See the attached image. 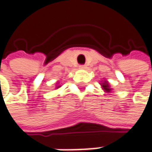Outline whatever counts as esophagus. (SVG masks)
<instances>
[{
	"label": "esophagus",
	"instance_id": "34e87169",
	"mask_svg": "<svg viewBox=\"0 0 152 152\" xmlns=\"http://www.w3.org/2000/svg\"><path fill=\"white\" fill-rule=\"evenodd\" d=\"M79 68L82 69H86V65H80Z\"/></svg>",
	"mask_w": 152,
	"mask_h": 152
}]
</instances>
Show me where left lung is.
<instances>
[{"label": "left lung", "instance_id": "left-lung-1", "mask_svg": "<svg viewBox=\"0 0 152 152\" xmlns=\"http://www.w3.org/2000/svg\"><path fill=\"white\" fill-rule=\"evenodd\" d=\"M102 87L105 89V91H111V89L109 88V85H108V83H107V82H106V81L104 83H103V84H102Z\"/></svg>", "mask_w": 152, "mask_h": 152}]
</instances>
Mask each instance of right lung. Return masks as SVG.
I'll list each match as a JSON object with an SVG mask.
<instances>
[{"instance_id":"right-lung-1","label":"right lung","mask_w":152,"mask_h":152,"mask_svg":"<svg viewBox=\"0 0 152 152\" xmlns=\"http://www.w3.org/2000/svg\"><path fill=\"white\" fill-rule=\"evenodd\" d=\"M57 88H58V87H57Z\"/></svg>"}]
</instances>
